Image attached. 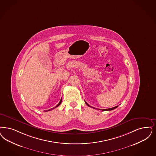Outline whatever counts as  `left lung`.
Masks as SVG:
<instances>
[{"label": "left lung", "mask_w": 156, "mask_h": 156, "mask_svg": "<svg viewBox=\"0 0 156 156\" xmlns=\"http://www.w3.org/2000/svg\"><path fill=\"white\" fill-rule=\"evenodd\" d=\"M85 103H86V105L88 106V107H90L87 102H86V101H85ZM118 106H116V107H115L113 108H108V109H102V111H111V110H113V109H115V108H116L118 107ZM93 108H94V109H95V108L94 107H92Z\"/></svg>", "instance_id": "left-lung-1"}]
</instances>
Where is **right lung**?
Here are the masks:
<instances>
[{
	"label": "right lung",
	"instance_id": "1",
	"mask_svg": "<svg viewBox=\"0 0 156 156\" xmlns=\"http://www.w3.org/2000/svg\"><path fill=\"white\" fill-rule=\"evenodd\" d=\"M62 98H61V100H60V102H59V104H58V105H56V107H55L54 108H51V109H49V110H48V111H47H47H50V110H51V109H54V108H55L58 107V106H59V105H60V104H61V102H62Z\"/></svg>",
	"mask_w": 156,
	"mask_h": 156
}]
</instances>
